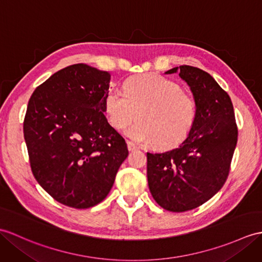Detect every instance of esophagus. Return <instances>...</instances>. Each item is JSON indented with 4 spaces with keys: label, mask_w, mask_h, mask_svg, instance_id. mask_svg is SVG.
Listing matches in <instances>:
<instances>
[{
    "label": "esophagus",
    "mask_w": 262,
    "mask_h": 262,
    "mask_svg": "<svg viewBox=\"0 0 262 262\" xmlns=\"http://www.w3.org/2000/svg\"><path fill=\"white\" fill-rule=\"evenodd\" d=\"M127 148H128V150H129V151H132V150H135V149H137V148H138V146H137L136 144L132 143V142H127Z\"/></svg>",
    "instance_id": "esophagus-1"
}]
</instances>
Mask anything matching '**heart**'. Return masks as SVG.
Returning a JSON list of instances; mask_svg holds the SVG:
<instances>
[{
  "instance_id": "obj_1",
  "label": "heart",
  "mask_w": 262,
  "mask_h": 262,
  "mask_svg": "<svg viewBox=\"0 0 262 262\" xmlns=\"http://www.w3.org/2000/svg\"><path fill=\"white\" fill-rule=\"evenodd\" d=\"M107 119L115 129H123L135 119L126 135L138 143L172 148L186 139L198 116L193 96L175 81L147 74L129 78L124 93L112 89L103 98Z\"/></svg>"
}]
</instances>
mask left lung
<instances>
[{"instance_id": "obj_1", "label": "left lung", "mask_w": 262, "mask_h": 262, "mask_svg": "<svg viewBox=\"0 0 262 262\" xmlns=\"http://www.w3.org/2000/svg\"><path fill=\"white\" fill-rule=\"evenodd\" d=\"M165 74H179L187 83L198 116L190 135L178 147L147 153L148 187L163 209L185 212L205 203L223 186L238 128L231 98L208 72L180 66Z\"/></svg>"}]
</instances>
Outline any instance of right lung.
<instances>
[{
	"mask_svg": "<svg viewBox=\"0 0 262 262\" xmlns=\"http://www.w3.org/2000/svg\"><path fill=\"white\" fill-rule=\"evenodd\" d=\"M111 75L77 63L34 90L23 133L35 180L59 203L95 206L111 192L128 149L108 124L103 98Z\"/></svg>",
	"mask_w": 262,
	"mask_h": 262,
	"instance_id": "obj_1",
	"label": "right lung"
}]
</instances>
